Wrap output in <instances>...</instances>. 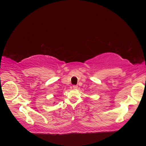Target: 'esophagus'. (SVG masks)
Instances as JSON below:
<instances>
[{"label":"esophagus","instance_id":"esophagus-1","mask_svg":"<svg viewBox=\"0 0 146 146\" xmlns=\"http://www.w3.org/2000/svg\"><path fill=\"white\" fill-rule=\"evenodd\" d=\"M73 89H77L78 86L77 85H73Z\"/></svg>","mask_w":146,"mask_h":146}]
</instances>
